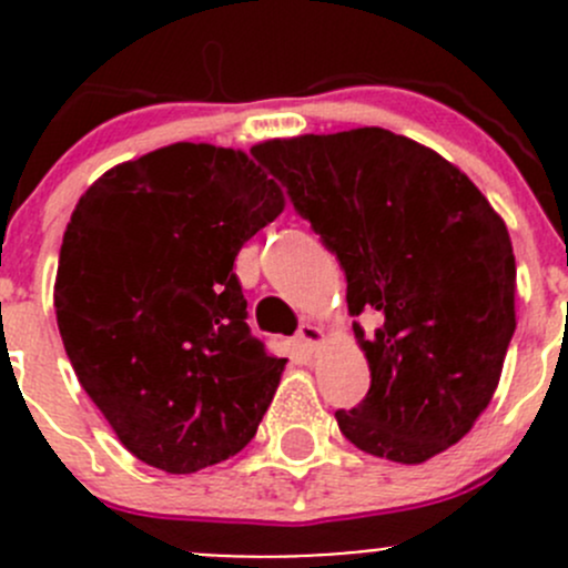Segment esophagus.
<instances>
[{"instance_id": "1", "label": "esophagus", "mask_w": 568, "mask_h": 568, "mask_svg": "<svg viewBox=\"0 0 568 568\" xmlns=\"http://www.w3.org/2000/svg\"><path fill=\"white\" fill-rule=\"evenodd\" d=\"M296 337H300V343L307 348V352H316L321 343H324V329H321L318 324L305 321V324L300 326V332H296Z\"/></svg>"}]
</instances>
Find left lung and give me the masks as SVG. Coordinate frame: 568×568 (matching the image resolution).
Returning a JSON list of instances; mask_svg holds the SVG:
<instances>
[{
  "instance_id": "obj_1",
  "label": "left lung",
  "mask_w": 568,
  "mask_h": 568,
  "mask_svg": "<svg viewBox=\"0 0 568 568\" xmlns=\"http://www.w3.org/2000/svg\"><path fill=\"white\" fill-rule=\"evenodd\" d=\"M346 272L348 313H379L357 346L371 390L337 409L348 443L423 464L489 406L517 329V263L503 216L456 164L387 129L252 148Z\"/></svg>"
}]
</instances>
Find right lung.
I'll list each match as a JSON object with an SVG mask.
<instances>
[{"mask_svg": "<svg viewBox=\"0 0 568 568\" xmlns=\"http://www.w3.org/2000/svg\"><path fill=\"white\" fill-rule=\"evenodd\" d=\"M283 209L250 153L209 142L114 164L79 197L57 326L79 385L140 462L197 473L255 437L288 359L250 335L233 261Z\"/></svg>", "mask_w": 568, "mask_h": 568, "instance_id": "add662e5", "label": "right lung"}]
</instances>
